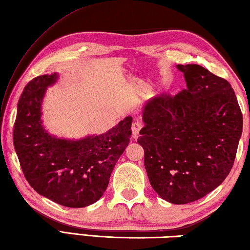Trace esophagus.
<instances>
[{
  "instance_id": "esophagus-1",
  "label": "esophagus",
  "mask_w": 250,
  "mask_h": 250,
  "mask_svg": "<svg viewBox=\"0 0 250 250\" xmlns=\"http://www.w3.org/2000/svg\"><path fill=\"white\" fill-rule=\"evenodd\" d=\"M141 128H143V124H141L139 121H135L133 125H131V135H133L134 138L138 137Z\"/></svg>"
}]
</instances>
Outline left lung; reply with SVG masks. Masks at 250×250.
I'll return each mask as SVG.
<instances>
[{"label": "left lung", "mask_w": 250, "mask_h": 250, "mask_svg": "<svg viewBox=\"0 0 250 250\" xmlns=\"http://www.w3.org/2000/svg\"><path fill=\"white\" fill-rule=\"evenodd\" d=\"M187 89L144 105L138 144L154 191L175 205L196 201L232 169L243 115L232 86L197 64L177 65Z\"/></svg>", "instance_id": "obj_1"}]
</instances>
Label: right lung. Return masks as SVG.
<instances>
[{
  "label": "right lung",
  "instance_id": "add662e5",
  "mask_svg": "<svg viewBox=\"0 0 250 250\" xmlns=\"http://www.w3.org/2000/svg\"><path fill=\"white\" fill-rule=\"evenodd\" d=\"M58 73L32 79L23 89L14 124V147L23 175L38 194L61 206L83 208L101 198L117 160L128 146L133 117L104 134L82 139L51 135L42 124V101Z\"/></svg>",
  "mask_w": 250,
  "mask_h": 250
}]
</instances>
